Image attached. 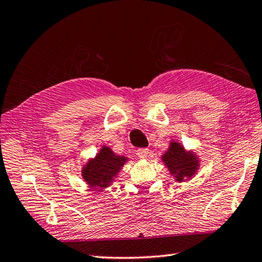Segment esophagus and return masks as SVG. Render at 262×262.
<instances>
[{
    "instance_id": "obj_1",
    "label": "esophagus",
    "mask_w": 262,
    "mask_h": 262,
    "mask_svg": "<svg viewBox=\"0 0 262 262\" xmlns=\"http://www.w3.org/2000/svg\"><path fill=\"white\" fill-rule=\"evenodd\" d=\"M136 154H138V156L140 159H147L148 155H149V149L147 148H140L136 150Z\"/></svg>"
}]
</instances>
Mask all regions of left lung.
Masks as SVG:
<instances>
[{"label":"left lung","mask_w":262,"mask_h":262,"mask_svg":"<svg viewBox=\"0 0 262 262\" xmlns=\"http://www.w3.org/2000/svg\"><path fill=\"white\" fill-rule=\"evenodd\" d=\"M162 161L167 165L170 175L175 177L176 182L190 180L199 168V161L196 154L186 151L177 141H171L168 150L162 156Z\"/></svg>","instance_id":"8db88e82"}]
</instances>
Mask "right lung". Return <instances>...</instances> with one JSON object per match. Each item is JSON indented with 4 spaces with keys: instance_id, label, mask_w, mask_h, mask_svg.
I'll return each mask as SVG.
<instances>
[{
    "instance_id": "right-lung-1",
    "label": "right lung",
    "mask_w": 262,
    "mask_h": 262,
    "mask_svg": "<svg viewBox=\"0 0 262 262\" xmlns=\"http://www.w3.org/2000/svg\"><path fill=\"white\" fill-rule=\"evenodd\" d=\"M127 161V157L116 155L110 147L102 146L94 159L84 165L82 178L91 188L105 189L111 185Z\"/></svg>"
}]
</instances>
